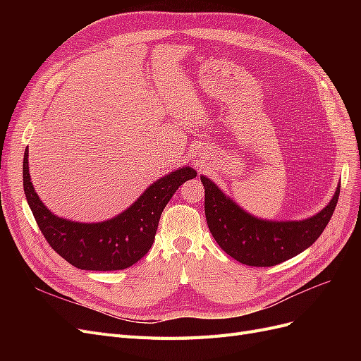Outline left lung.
<instances>
[{"instance_id": "8db88e82", "label": "left lung", "mask_w": 361, "mask_h": 361, "mask_svg": "<svg viewBox=\"0 0 361 361\" xmlns=\"http://www.w3.org/2000/svg\"><path fill=\"white\" fill-rule=\"evenodd\" d=\"M207 227L228 256L248 267H274L309 248L321 236L336 209L337 191L326 207L309 220L264 221L244 212L202 176Z\"/></svg>"}]
</instances>
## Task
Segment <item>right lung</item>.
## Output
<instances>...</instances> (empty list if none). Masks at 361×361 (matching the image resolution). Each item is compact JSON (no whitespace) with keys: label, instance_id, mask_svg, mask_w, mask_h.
Returning <instances> with one entry per match:
<instances>
[{"label":"right lung","instance_id":"right-lung-1","mask_svg":"<svg viewBox=\"0 0 361 361\" xmlns=\"http://www.w3.org/2000/svg\"><path fill=\"white\" fill-rule=\"evenodd\" d=\"M23 174L27 202L48 244L71 265L89 271H117L137 264L154 244L161 214L173 194L183 182L197 176L190 167L179 169L157 180L113 220L85 224L59 218L40 202L30 180L28 147Z\"/></svg>","mask_w":361,"mask_h":361}]
</instances>
